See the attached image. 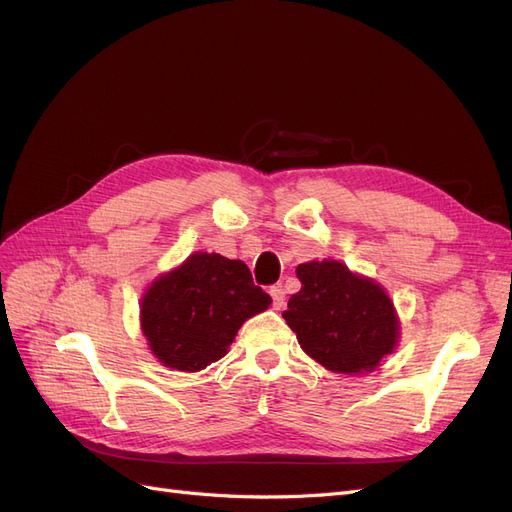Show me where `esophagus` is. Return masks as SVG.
<instances>
[{
	"mask_svg": "<svg viewBox=\"0 0 512 512\" xmlns=\"http://www.w3.org/2000/svg\"><path fill=\"white\" fill-rule=\"evenodd\" d=\"M269 292H271V297H273V307H275V309H282V307L286 305L284 288H282V286H273Z\"/></svg>",
	"mask_w": 512,
	"mask_h": 512,
	"instance_id": "1",
	"label": "esophagus"
}]
</instances>
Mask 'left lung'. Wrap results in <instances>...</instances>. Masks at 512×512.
<instances>
[{"instance_id":"8db88e82","label":"left lung","mask_w":512,"mask_h":512,"mask_svg":"<svg viewBox=\"0 0 512 512\" xmlns=\"http://www.w3.org/2000/svg\"><path fill=\"white\" fill-rule=\"evenodd\" d=\"M301 290L282 314L305 354L335 374H369L399 342L397 309L371 277L339 260H309L297 267Z\"/></svg>"}]
</instances>
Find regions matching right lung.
Wrapping results in <instances>:
<instances>
[{
    "instance_id": "right-lung-1",
    "label": "right lung",
    "mask_w": 512,
    "mask_h": 512,
    "mask_svg": "<svg viewBox=\"0 0 512 512\" xmlns=\"http://www.w3.org/2000/svg\"><path fill=\"white\" fill-rule=\"evenodd\" d=\"M269 305L243 260L194 252L145 290L141 331L164 367L192 374L220 361L243 322Z\"/></svg>"
}]
</instances>
